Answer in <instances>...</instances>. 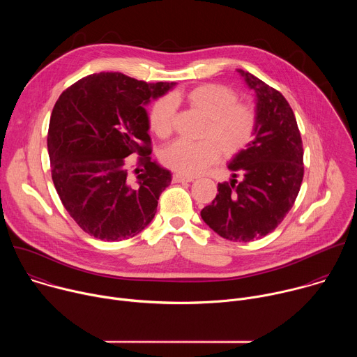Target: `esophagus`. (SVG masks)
Here are the masks:
<instances>
[{
    "mask_svg": "<svg viewBox=\"0 0 357 357\" xmlns=\"http://www.w3.org/2000/svg\"><path fill=\"white\" fill-rule=\"evenodd\" d=\"M193 179L192 178H186V176H182L179 174H174L172 175V182L174 183H179V182H192Z\"/></svg>",
    "mask_w": 357,
    "mask_h": 357,
    "instance_id": "34e87169",
    "label": "esophagus"
}]
</instances>
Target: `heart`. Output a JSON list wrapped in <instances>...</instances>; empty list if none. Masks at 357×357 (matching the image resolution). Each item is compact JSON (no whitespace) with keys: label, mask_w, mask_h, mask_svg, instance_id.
<instances>
[{"label":"heart","mask_w":357,"mask_h":357,"mask_svg":"<svg viewBox=\"0 0 357 357\" xmlns=\"http://www.w3.org/2000/svg\"><path fill=\"white\" fill-rule=\"evenodd\" d=\"M186 101L206 117L200 141L178 139L165 148L164 164L182 175L195 176L211 167L218 154L231 157L243 151L254 138L259 127L257 110L248 103L237 101V93L223 84L209 83L185 93L165 96L152 105L148 116L151 131L168 138L174 131L175 101Z\"/></svg>","instance_id":"heart-1"}]
</instances>
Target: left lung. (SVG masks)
<instances>
[{
  "label": "left lung",
  "instance_id": "8db88e82",
  "mask_svg": "<svg viewBox=\"0 0 357 357\" xmlns=\"http://www.w3.org/2000/svg\"><path fill=\"white\" fill-rule=\"evenodd\" d=\"M237 72L257 94L256 138L230 162L234 179L218 183L219 193L200 216L220 237L247 243L271 233L291 211L303 178V148L285 97L251 73Z\"/></svg>",
  "mask_w": 357,
  "mask_h": 357
}]
</instances>
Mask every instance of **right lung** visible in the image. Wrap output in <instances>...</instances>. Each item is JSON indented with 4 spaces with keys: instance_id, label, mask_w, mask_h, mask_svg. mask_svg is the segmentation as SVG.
Segmentation results:
<instances>
[{
    "instance_id": "obj_1",
    "label": "right lung",
    "mask_w": 357,
    "mask_h": 357,
    "mask_svg": "<svg viewBox=\"0 0 357 357\" xmlns=\"http://www.w3.org/2000/svg\"><path fill=\"white\" fill-rule=\"evenodd\" d=\"M174 84L101 72L59 96L47 130L50 172L62 205L87 234L120 241L154 219L171 172L151 161L144 105ZM135 155L130 173L125 158Z\"/></svg>"
}]
</instances>
